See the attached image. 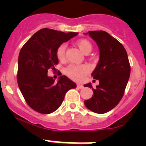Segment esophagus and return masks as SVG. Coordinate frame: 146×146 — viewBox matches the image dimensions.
Here are the masks:
<instances>
[{
	"label": "esophagus",
	"instance_id": "obj_1",
	"mask_svg": "<svg viewBox=\"0 0 146 146\" xmlns=\"http://www.w3.org/2000/svg\"><path fill=\"white\" fill-rule=\"evenodd\" d=\"M77 87L79 88L80 89H82V88H83V87H84V86H83V85L78 84V85H77Z\"/></svg>",
	"mask_w": 146,
	"mask_h": 146
}]
</instances>
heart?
<instances>
[{
  "label": "heart",
  "instance_id": "b5f03b06",
  "mask_svg": "<svg viewBox=\"0 0 146 146\" xmlns=\"http://www.w3.org/2000/svg\"><path fill=\"white\" fill-rule=\"evenodd\" d=\"M77 46L83 53L88 54L91 52L92 45L86 39H80L77 42ZM66 46L65 44H62L56 50V57L60 61L66 60ZM66 74L70 78L75 80H80L87 73L88 68L85 65H74L70 64L66 68Z\"/></svg>",
  "mask_w": 146,
  "mask_h": 146
}]
</instances>
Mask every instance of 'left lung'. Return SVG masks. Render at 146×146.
I'll return each mask as SVG.
<instances>
[{
  "label": "left lung",
  "mask_w": 146,
  "mask_h": 146,
  "mask_svg": "<svg viewBox=\"0 0 146 146\" xmlns=\"http://www.w3.org/2000/svg\"><path fill=\"white\" fill-rule=\"evenodd\" d=\"M88 34L100 52L99 63L91 74L99 84L96 88L91 83L85 85L92 88L94 96L84 103L91 111L103 114L113 109L123 97L131 67L126 50L116 38L103 31H91Z\"/></svg>",
  "instance_id": "1"
}]
</instances>
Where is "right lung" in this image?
<instances>
[{"mask_svg":"<svg viewBox=\"0 0 146 146\" xmlns=\"http://www.w3.org/2000/svg\"><path fill=\"white\" fill-rule=\"evenodd\" d=\"M77 33H64L42 28L23 45L18 58V86L27 104L33 110L50 114L61 105L65 94L76 84L65 75L58 82L48 77L49 69L55 71L58 64L56 50Z\"/></svg>","mask_w":146,"mask_h":146,"instance_id":"right-lung-1","label":"right lung"}]
</instances>
